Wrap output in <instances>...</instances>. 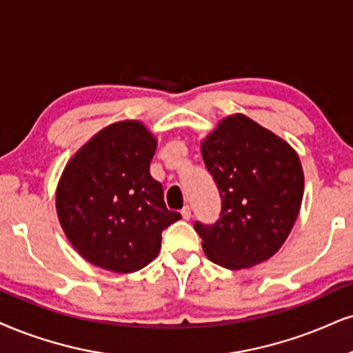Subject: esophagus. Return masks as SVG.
I'll return each mask as SVG.
<instances>
[{
    "label": "esophagus",
    "mask_w": 353,
    "mask_h": 353,
    "mask_svg": "<svg viewBox=\"0 0 353 353\" xmlns=\"http://www.w3.org/2000/svg\"><path fill=\"white\" fill-rule=\"evenodd\" d=\"M181 216H183L185 221H188L191 217V208L190 206H185L183 210H181Z\"/></svg>",
    "instance_id": "1"
}]
</instances>
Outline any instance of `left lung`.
<instances>
[{"label": "left lung", "instance_id": "left-lung-1", "mask_svg": "<svg viewBox=\"0 0 353 353\" xmlns=\"http://www.w3.org/2000/svg\"><path fill=\"white\" fill-rule=\"evenodd\" d=\"M201 154L221 194L219 219L194 223L204 254L229 270L265 262L280 250L301 208L298 154L242 114L225 117L201 142Z\"/></svg>", "mask_w": 353, "mask_h": 353}]
</instances>
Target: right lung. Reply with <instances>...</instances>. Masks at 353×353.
Segmentation results:
<instances>
[{"mask_svg": "<svg viewBox=\"0 0 353 353\" xmlns=\"http://www.w3.org/2000/svg\"><path fill=\"white\" fill-rule=\"evenodd\" d=\"M157 141L139 121L98 132L65 167L57 214L78 254L116 273H132L159 255L162 230L181 219L168 211L150 175Z\"/></svg>", "mask_w": 353, "mask_h": 353, "instance_id": "right-lung-1", "label": "right lung"}]
</instances>
